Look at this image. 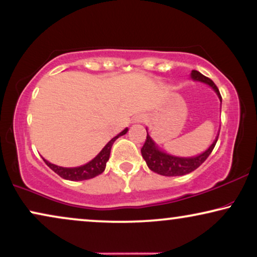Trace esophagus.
<instances>
[{
    "label": "esophagus",
    "mask_w": 257,
    "mask_h": 257,
    "mask_svg": "<svg viewBox=\"0 0 257 257\" xmlns=\"http://www.w3.org/2000/svg\"><path fill=\"white\" fill-rule=\"evenodd\" d=\"M146 121V115L140 113V114H137L135 117V122H145Z\"/></svg>",
    "instance_id": "34e87169"
}]
</instances>
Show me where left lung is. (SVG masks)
<instances>
[{"mask_svg":"<svg viewBox=\"0 0 257 257\" xmlns=\"http://www.w3.org/2000/svg\"><path fill=\"white\" fill-rule=\"evenodd\" d=\"M191 76L194 80H199V82L206 83L209 86H212L214 91L217 93V96H219L220 100L222 99L219 89H217V86L214 84L212 79L203 76L202 73L196 71V70H192ZM217 138H219V136L216 137L214 143L209 146V149L206 152L200 154V156L193 158H179L170 156V154L164 153L160 150H158L156 144L153 143V140L151 139L149 133H147L145 144L142 147V156L145 159L147 166H149L151 171L156 172V173L160 175H165V177H179V175L191 173V172L195 171L200 165L205 163L207 158L209 157V154L212 153L214 147H215Z\"/></svg>","mask_w":257,"mask_h":257,"instance_id":"8db88e82","label":"left lung"}]
</instances>
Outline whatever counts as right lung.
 Listing matches in <instances>:
<instances>
[{
	"label": "right lung",
	"mask_w": 257,
	"mask_h": 257,
	"mask_svg": "<svg viewBox=\"0 0 257 257\" xmlns=\"http://www.w3.org/2000/svg\"><path fill=\"white\" fill-rule=\"evenodd\" d=\"M127 132V128H125L124 131L119 133L118 136H115L114 138H112L110 142H108L103 150L100 151V153L98 156L87 163L86 165H83V166L79 167H73V168H66V167H59L56 166L54 164H50L49 161L45 159L44 163L48 165L49 167L51 168L55 173H57L59 177L63 179H66V180L71 181H82V180H87V179H92L97 175L101 174L106 167V163L110 158V152L111 147L113 145V143L117 140L120 136H124L125 133Z\"/></svg>",
	"instance_id": "obj_1"
}]
</instances>
